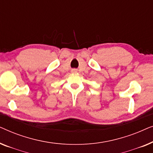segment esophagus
Masks as SVG:
<instances>
[{"mask_svg": "<svg viewBox=\"0 0 153 153\" xmlns=\"http://www.w3.org/2000/svg\"><path fill=\"white\" fill-rule=\"evenodd\" d=\"M72 73H76V72H77V71H76V70H75V69H73V70H72Z\"/></svg>", "mask_w": 153, "mask_h": 153, "instance_id": "esophagus-1", "label": "esophagus"}]
</instances>
